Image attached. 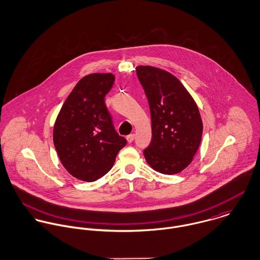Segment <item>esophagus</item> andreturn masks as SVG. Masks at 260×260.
I'll use <instances>...</instances> for the list:
<instances>
[{
    "label": "esophagus",
    "instance_id": "obj_1",
    "mask_svg": "<svg viewBox=\"0 0 260 260\" xmlns=\"http://www.w3.org/2000/svg\"><path fill=\"white\" fill-rule=\"evenodd\" d=\"M126 138H127V141H128V143H132V142L134 141L135 135H134V134H130V135H128Z\"/></svg>",
    "mask_w": 260,
    "mask_h": 260
}]
</instances>
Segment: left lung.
Segmentation results:
<instances>
[{"label": "left lung", "instance_id": "obj_1", "mask_svg": "<svg viewBox=\"0 0 260 260\" xmlns=\"http://www.w3.org/2000/svg\"><path fill=\"white\" fill-rule=\"evenodd\" d=\"M136 74L148 99L152 140L143 153L149 165L163 174L181 172L201 142L203 125L198 107L182 83L172 74L139 66Z\"/></svg>", "mask_w": 260, "mask_h": 260}]
</instances>
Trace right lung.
I'll list each match as a JSON object with an SVG mask.
<instances>
[{
  "instance_id": "right-lung-1",
  "label": "right lung",
  "mask_w": 260,
  "mask_h": 260,
  "mask_svg": "<svg viewBox=\"0 0 260 260\" xmlns=\"http://www.w3.org/2000/svg\"><path fill=\"white\" fill-rule=\"evenodd\" d=\"M114 80L111 73L83 77L55 122L53 140L58 156L67 171L83 181L93 182L104 176L127 144L116 132L105 105Z\"/></svg>"
}]
</instances>
